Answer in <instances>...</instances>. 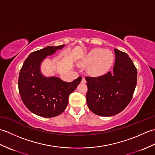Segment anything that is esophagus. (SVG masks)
Masks as SVG:
<instances>
[{"instance_id":"esophagus-1","label":"esophagus","mask_w":155,"mask_h":155,"mask_svg":"<svg viewBox=\"0 0 155 155\" xmlns=\"http://www.w3.org/2000/svg\"><path fill=\"white\" fill-rule=\"evenodd\" d=\"M82 83H86V80H85L84 77H83V78H82Z\"/></svg>"}]
</instances>
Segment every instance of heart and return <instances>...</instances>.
I'll return each instance as SVG.
<instances>
[{
	"mask_svg": "<svg viewBox=\"0 0 155 155\" xmlns=\"http://www.w3.org/2000/svg\"><path fill=\"white\" fill-rule=\"evenodd\" d=\"M113 52L104 48H96L91 51L82 62L83 66L91 65L88 68L92 75L98 76L110 70L114 62Z\"/></svg>",
	"mask_w": 155,
	"mask_h": 155,
	"instance_id": "b5f03b06",
	"label": "heart"
}]
</instances>
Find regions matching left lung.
<instances>
[{
  "mask_svg": "<svg viewBox=\"0 0 155 155\" xmlns=\"http://www.w3.org/2000/svg\"><path fill=\"white\" fill-rule=\"evenodd\" d=\"M113 72L99 77H86L87 103L93 113L110 117L123 111L132 99L137 82V70L128 55L114 48Z\"/></svg>",
  "mask_w": 155,
  "mask_h": 155,
  "instance_id": "left-lung-1",
  "label": "left lung"
}]
</instances>
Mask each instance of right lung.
<instances>
[{"instance_id":"add662e5","label":"right lung","mask_w":155,"mask_h":155,"mask_svg":"<svg viewBox=\"0 0 155 155\" xmlns=\"http://www.w3.org/2000/svg\"><path fill=\"white\" fill-rule=\"evenodd\" d=\"M64 46L47 47L32 52L21 69L18 86L23 103L32 113L51 118L61 114L67 108L68 97L82 80L79 77L71 83L58 77H45L40 71L42 60Z\"/></svg>"}]
</instances>
